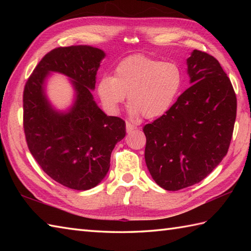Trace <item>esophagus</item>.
Masks as SVG:
<instances>
[{"label": "esophagus", "instance_id": "34e87169", "mask_svg": "<svg viewBox=\"0 0 251 251\" xmlns=\"http://www.w3.org/2000/svg\"><path fill=\"white\" fill-rule=\"evenodd\" d=\"M138 128H137L135 125H132L131 123H129V122H126V130H127V132H128V134H130V132L135 131Z\"/></svg>", "mask_w": 251, "mask_h": 251}]
</instances>
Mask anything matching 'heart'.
Segmentation results:
<instances>
[{
    "mask_svg": "<svg viewBox=\"0 0 251 251\" xmlns=\"http://www.w3.org/2000/svg\"><path fill=\"white\" fill-rule=\"evenodd\" d=\"M182 86V72L174 62L135 55L117 63L114 75H104L97 84L103 108L116 114L128 95L129 114L138 119H157L172 108Z\"/></svg>",
    "mask_w": 251,
    "mask_h": 251,
    "instance_id": "heart-1",
    "label": "heart"
}]
</instances>
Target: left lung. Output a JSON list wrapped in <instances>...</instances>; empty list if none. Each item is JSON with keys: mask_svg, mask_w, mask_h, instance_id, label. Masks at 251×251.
Instances as JSON below:
<instances>
[{"mask_svg": "<svg viewBox=\"0 0 251 251\" xmlns=\"http://www.w3.org/2000/svg\"><path fill=\"white\" fill-rule=\"evenodd\" d=\"M186 66L191 86L143 127L148 169L167 191L199 183L221 163L236 119V96L219 61L194 50Z\"/></svg>", "mask_w": 251, "mask_h": 251, "instance_id": "1", "label": "left lung"}]
</instances>
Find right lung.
I'll return each instance as SVG.
<instances>
[{"instance_id":"obj_1","label":"right lung","mask_w":251,"mask_h":251,"mask_svg":"<svg viewBox=\"0 0 251 251\" xmlns=\"http://www.w3.org/2000/svg\"><path fill=\"white\" fill-rule=\"evenodd\" d=\"M105 52L97 47H59L35 67L24 90V128L32 155L58 183L73 190L95 188L110 168L111 153L126 135L120 117L108 116L96 103L97 71ZM51 73L69 77L73 104L58 110L46 93Z\"/></svg>"}]
</instances>
